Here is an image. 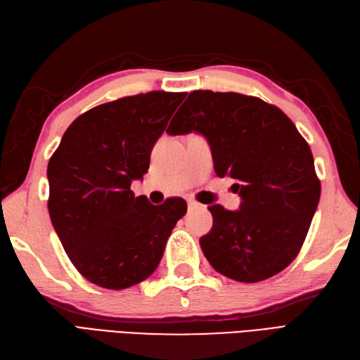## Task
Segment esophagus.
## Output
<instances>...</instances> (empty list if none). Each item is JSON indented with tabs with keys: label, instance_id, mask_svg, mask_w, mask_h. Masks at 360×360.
Wrapping results in <instances>:
<instances>
[{
	"label": "esophagus",
	"instance_id": "1",
	"mask_svg": "<svg viewBox=\"0 0 360 360\" xmlns=\"http://www.w3.org/2000/svg\"><path fill=\"white\" fill-rule=\"evenodd\" d=\"M188 207L189 209H195V207H200V203L195 200H188Z\"/></svg>",
	"mask_w": 360,
	"mask_h": 360
}]
</instances>
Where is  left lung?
<instances>
[{
    "label": "left lung",
    "mask_w": 360,
    "mask_h": 360,
    "mask_svg": "<svg viewBox=\"0 0 360 360\" xmlns=\"http://www.w3.org/2000/svg\"><path fill=\"white\" fill-rule=\"evenodd\" d=\"M191 131L210 145L218 177H231L240 210L209 206L210 232L200 238L218 274L258 283L300 253L316 212L321 181L309 143L275 105L240 93L192 91L166 133Z\"/></svg>",
    "instance_id": "1"
}]
</instances>
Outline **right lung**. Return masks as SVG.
Listing matches in <instances>:
<instances>
[{
	"instance_id": "1",
	"label": "right lung",
	"mask_w": 360,
	"mask_h": 360,
	"mask_svg": "<svg viewBox=\"0 0 360 360\" xmlns=\"http://www.w3.org/2000/svg\"><path fill=\"white\" fill-rule=\"evenodd\" d=\"M185 98L150 91L98 105L67 128L51 155V224L73 266L96 285L122 290L153 275L186 214L183 198L154 206L131 191Z\"/></svg>"
}]
</instances>
